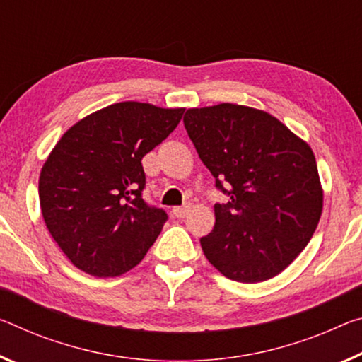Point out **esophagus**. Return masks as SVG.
I'll list each match as a JSON object with an SVG mask.
<instances>
[{
    "instance_id": "esophagus-1",
    "label": "esophagus",
    "mask_w": 362,
    "mask_h": 362,
    "mask_svg": "<svg viewBox=\"0 0 362 362\" xmlns=\"http://www.w3.org/2000/svg\"><path fill=\"white\" fill-rule=\"evenodd\" d=\"M188 211H190V206L185 204V206H175L174 209H172V214L175 217H185L188 214Z\"/></svg>"
}]
</instances>
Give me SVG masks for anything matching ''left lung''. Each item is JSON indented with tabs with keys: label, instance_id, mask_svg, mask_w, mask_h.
I'll return each instance as SVG.
<instances>
[{
	"label": "left lung",
	"instance_id": "obj_1",
	"mask_svg": "<svg viewBox=\"0 0 362 362\" xmlns=\"http://www.w3.org/2000/svg\"><path fill=\"white\" fill-rule=\"evenodd\" d=\"M183 124L228 197L199 240L204 256L237 282L275 277L305 250L322 214L313 150L271 114L232 103L188 109Z\"/></svg>",
	"mask_w": 362,
	"mask_h": 362
}]
</instances>
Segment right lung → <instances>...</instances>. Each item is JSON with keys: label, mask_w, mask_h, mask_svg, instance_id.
Returning a JSON list of instances; mask_svg holds the SVG:
<instances>
[{"label": "right lung", "mask_w": 362, "mask_h": 362, "mask_svg": "<svg viewBox=\"0 0 362 362\" xmlns=\"http://www.w3.org/2000/svg\"><path fill=\"white\" fill-rule=\"evenodd\" d=\"M183 111L116 103L78 120L56 143L40 174V208L80 271L117 277L156 242L168 214L141 198V159L174 132Z\"/></svg>", "instance_id": "obj_1"}]
</instances>
